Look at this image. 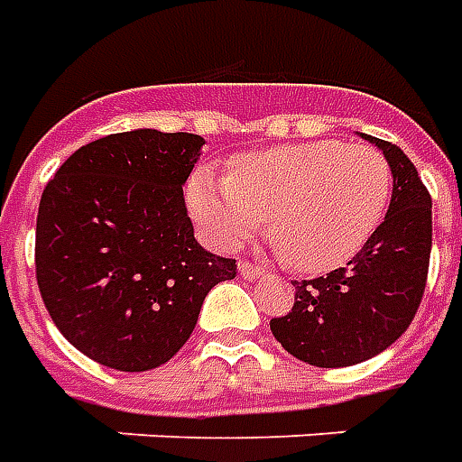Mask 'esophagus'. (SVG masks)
<instances>
[{
  "label": "esophagus",
  "instance_id": "34e87169",
  "mask_svg": "<svg viewBox=\"0 0 462 462\" xmlns=\"http://www.w3.org/2000/svg\"><path fill=\"white\" fill-rule=\"evenodd\" d=\"M238 273L244 278H248V281H256V278L263 276V268L254 266V263H248V261H241V263H238Z\"/></svg>",
  "mask_w": 462,
  "mask_h": 462
}]
</instances>
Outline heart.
I'll list each match as a JSON object with an SVG mask.
<instances>
[{
    "label": "heart",
    "instance_id": "1",
    "mask_svg": "<svg viewBox=\"0 0 462 462\" xmlns=\"http://www.w3.org/2000/svg\"><path fill=\"white\" fill-rule=\"evenodd\" d=\"M393 171L375 146L338 139L236 156L228 173L199 169L189 186L196 221L218 246H236L268 218L278 256L303 273L343 266L385 218Z\"/></svg>",
    "mask_w": 462,
    "mask_h": 462
}]
</instances>
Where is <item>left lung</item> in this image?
<instances>
[{
	"label": "left lung",
	"mask_w": 462,
	"mask_h": 462,
	"mask_svg": "<svg viewBox=\"0 0 462 462\" xmlns=\"http://www.w3.org/2000/svg\"><path fill=\"white\" fill-rule=\"evenodd\" d=\"M391 163L393 196L371 241L326 276L293 281L296 300L286 316L271 319L276 341L299 361L343 368L393 346L415 319L423 299L433 206L413 162L395 143L363 134Z\"/></svg>",
	"instance_id": "1"
}]
</instances>
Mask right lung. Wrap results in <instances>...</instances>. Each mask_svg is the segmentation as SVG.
Returning a JSON list of instances; mask_svg holds the SVG:
<instances>
[{"mask_svg": "<svg viewBox=\"0 0 462 462\" xmlns=\"http://www.w3.org/2000/svg\"><path fill=\"white\" fill-rule=\"evenodd\" d=\"M196 134H109L59 166L37 214V283L77 351L106 368L152 371L194 333L206 293L236 258L199 246L184 189Z\"/></svg>", "mask_w": 462, "mask_h": 462, "instance_id": "add662e5", "label": "right lung"}]
</instances>
